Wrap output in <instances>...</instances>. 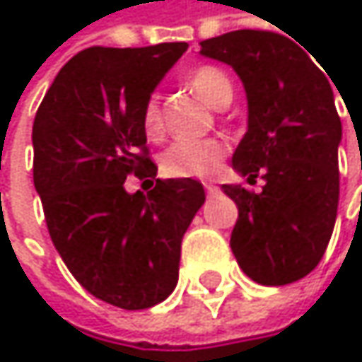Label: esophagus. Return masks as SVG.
Here are the masks:
<instances>
[{
  "label": "esophagus",
  "mask_w": 362,
  "mask_h": 362,
  "mask_svg": "<svg viewBox=\"0 0 362 362\" xmlns=\"http://www.w3.org/2000/svg\"><path fill=\"white\" fill-rule=\"evenodd\" d=\"M205 190H207V194H209V197L218 194V186H216V184H211V182H205Z\"/></svg>",
  "instance_id": "1"
}]
</instances>
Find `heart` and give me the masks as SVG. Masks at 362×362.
Returning a JSON list of instances; mask_svg holds the SVG:
<instances>
[{
	"label": "heart",
	"instance_id": "obj_1",
	"mask_svg": "<svg viewBox=\"0 0 362 362\" xmlns=\"http://www.w3.org/2000/svg\"><path fill=\"white\" fill-rule=\"evenodd\" d=\"M186 81L205 103L216 109L233 98V83L218 66H197L188 73ZM142 129L148 138H159L163 134V117L157 96H151L142 107ZM226 153V142L218 138L178 140L163 153L161 172L170 178H209L220 170Z\"/></svg>",
	"mask_w": 362,
	"mask_h": 362
}]
</instances>
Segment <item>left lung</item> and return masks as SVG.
Masks as SVG:
<instances>
[{
	"mask_svg": "<svg viewBox=\"0 0 362 362\" xmlns=\"http://www.w3.org/2000/svg\"><path fill=\"white\" fill-rule=\"evenodd\" d=\"M201 56L230 64L247 94V132L233 168L262 192L222 184L239 218L230 250L259 285H287L317 268L331 239L337 201L341 121L331 83L291 39L230 31L201 41Z\"/></svg>",
	"mask_w": 362,
	"mask_h": 362,
	"instance_id": "8db88e82",
	"label": "left lung"
}]
</instances>
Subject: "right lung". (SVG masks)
Instances as JSON below:
<instances>
[{
  "instance_id": "right-lung-1",
  "label": "right lung",
  "mask_w": 362,
  "mask_h": 362,
  "mask_svg": "<svg viewBox=\"0 0 362 362\" xmlns=\"http://www.w3.org/2000/svg\"><path fill=\"white\" fill-rule=\"evenodd\" d=\"M188 43L88 47L45 92L33 123V182L54 247L98 300L123 310L163 302L178 283L180 245L205 203L192 178H155L142 107Z\"/></svg>"
}]
</instances>
